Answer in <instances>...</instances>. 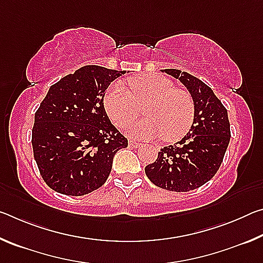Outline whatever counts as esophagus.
Here are the masks:
<instances>
[{
	"label": "esophagus",
	"mask_w": 263,
	"mask_h": 263,
	"mask_svg": "<svg viewBox=\"0 0 263 263\" xmlns=\"http://www.w3.org/2000/svg\"><path fill=\"white\" fill-rule=\"evenodd\" d=\"M128 146H130V147H132V148H138V147H140L141 144H140V142L130 140V141H128Z\"/></svg>",
	"instance_id": "34e87169"
}]
</instances>
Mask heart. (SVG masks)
<instances>
[{"label":"heart","mask_w":263,"mask_h":263,"mask_svg":"<svg viewBox=\"0 0 263 263\" xmlns=\"http://www.w3.org/2000/svg\"><path fill=\"white\" fill-rule=\"evenodd\" d=\"M130 91L119 81L112 82L103 97L105 112L114 124L124 127L144 104L146 118L132 123L128 133L133 138L152 139L161 136L164 141H176L184 137L195 119L194 100L188 91L175 89L171 80L161 75L142 74L128 80Z\"/></svg>","instance_id":"b5f03b06"}]
</instances>
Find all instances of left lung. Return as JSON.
I'll return each mask as SVG.
<instances>
[{
	"label": "left lung",
	"instance_id": "left-lung-1",
	"mask_svg": "<svg viewBox=\"0 0 263 263\" xmlns=\"http://www.w3.org/2000/svg\"><path fill=\"white\" fill-rule=\"evenodd\" d=\"M162 72L179 79L188 89L195 104V119L186 136L160 149L145 173L159 188L185 193L205 184L219 169L231 138L228 110L199 79L179 69Z\"/></svg>",
	"mask_w": 263,
	"mask_h": 263
}]
</instances>
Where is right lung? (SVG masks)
I'll return each mask as SVG.
<instances>
[{
    "mask_svg": "<svg viewBox=\"0 0 263 263\" xmlns=\"http://www.w3.org/2000/svg\"><path fill=\"white\" fill-rule=\"evenodd\" d=\"M125 70L89 65L51 86L34 114L33 157L57 193L82 196L105 183L115 154L127 139L105 112L109 84Z\"/></svg>",
    "mask_w": 263,
    "mask_h": 263,
    "instance_id": "1",
    "label": "right lung"
}]
</instances>
